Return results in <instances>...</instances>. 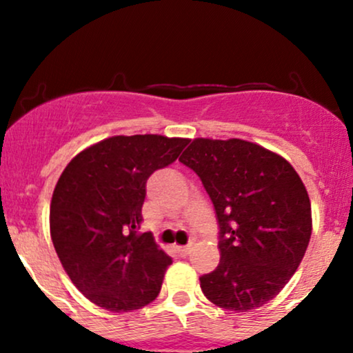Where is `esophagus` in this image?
I'll return each instance as SVG.
<instances>
[{
    "label": "esophagus",
    "instance_id": "esophagus-1",
    "mask_svg": "<svg viewBox=\"0 0 353 353\" xmlns=\"http://www.w3.org/2000/svg\"><path fill=\"white\" fill-rule=\"evenodd\" d=\"M190 249H192V247H190V245H185V247H177V252H179L181 257H188V255L190 254Z\"/></svg>",
    "mask_w": 353,
    "mask_h": 353
}]
</instances>
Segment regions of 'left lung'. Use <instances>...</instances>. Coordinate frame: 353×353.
I'll return each mask as SVG.
<instances>
[{
    "instance_id": "left-lung-1",
    "label": "left lung",
    "mask_w": 353,
    "mask_h": 353,
    "mask_svg": "<svg viewBox=\"0 0 353 353\" xmlns=\"http://www.w3.org/2000/svg\"><path fill=\"white\" fill-rule=\"evenodd\" d=\"M179 161L201 177L221 229V262L199 279L202 292L234 312L272 301L310 241V199L299 174L282 156L242 139L197 137Z\"/></svg>"
}]
</instances>
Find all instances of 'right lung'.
<instances>
[{
    "label": "right lung",
    "mask_w": 353,
    "mask_h": 353,
    "mask_svg": "<svg viewBox=\"0 0 353 353\" xmlns=\"http://www.w3.org/2000/svg\"><path fill=\"white\" fill-rule=\"evenodd\" d=\"M189 139L114 136L89 145L61 174L50 209L52 245L79 292L111 312L143 309L161 292L171 257L139 232L145 182Z\"/></svg>",
    "instance_id": "right-lung-1"
}]
</instances>
